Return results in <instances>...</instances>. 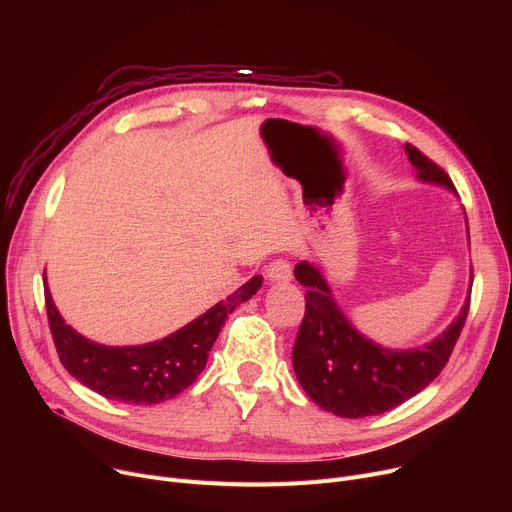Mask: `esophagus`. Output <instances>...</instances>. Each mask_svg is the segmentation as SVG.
<instances>
[{"mask_svg": "<svg viewBox=\"0 0 512 512\" xmlns=\"http://www.w3.org/2000/svg\"><path fill=\"white\" fill-rule=\"evenodd\" d=\"M265 276H267V280H270V282H278V284H280V282H290V278H292V267H290L288 261L276 259V261H272L270 265H267Z\"/></svg>", "mask_w": 512, "mask_h": 512, "instance_id": "obj_1", "label": "esophagus"}]
</instances>
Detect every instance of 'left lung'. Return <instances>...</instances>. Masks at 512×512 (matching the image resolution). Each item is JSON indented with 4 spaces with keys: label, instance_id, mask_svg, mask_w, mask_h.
Masks as SVG:
<instances>
[{
    "label": "left lung",
    "instance_id": "1",
    "mask_svg": "<svg viewBox=\"0 0 512 512\" xmlns=\"http://www.w3.org/2000/svg\"><path fill=\"white\" fill-rule=\"evenodd\" d=\"M405 151L421 182L440 184L454 193L452 180L432 159L413 145H405ZM294 278L307 288L305 317L292 346L294 373L315 405L338 417L386 413L432 384L448 363L469 313L471 290L459 317L438 338L407 351H392L357 332L317 265L297 263Z\"/></svg>",
    "mask_w": 512,
    "mask_h": 512
}]
</instances>
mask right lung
Listing matches in <instances>:
<instances>
[{
	"label": "right lung",
	"instance_id": "add662e5",
	"mask_svg": "<svg viewBox=\"0 0 512 512\" xmlns=\"http://www.w3.org/2000/svg\"><path fill=\"white\" fill-rule=\"evenodd\" d=\"M261 284L263 278L253 276L226 301L213 305L191 324L157 342L139 346H105L66 326L53 305L47 280L45 307L53 344L72 378L110 400L126 405H157L197 380L228 315L240 303L249 301Z\"/></svg>",
	"mask_w": 512,
	"mask_h": 512
}]
</instances>
